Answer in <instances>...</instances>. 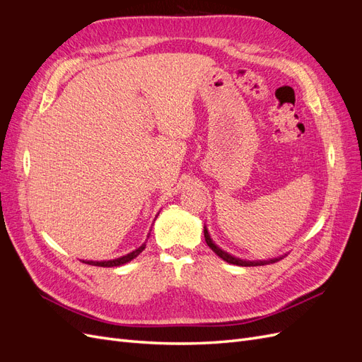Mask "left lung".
<instances>
[{"label": "left lung", "mask_w": 362, "mask_h": 362, "mask_svg": "<svg viewBox=\"0 0 362 362\" xmlns=\"http://www.w3.org/2000/svg\"><path fill=\"white\" fill-rule=\"evenodd\" d=\"M204 237H205V242H206V245L211 247V250L214 252V254H216L217 257H221L223 261L229 262V264H235V266L250 267V266H264V264H272V262H276V261L282 259L284 257L287 255V254H286V255H281V257L272 258V259H257V261L242 259V258H237V257H234V255H231V254H228L226 250H223V249L218 247V246H217V245L213 242V238H211L210 233H208V229H206V226H205V225H204Z\"/></svg>", "instance_id": "obj_1"}]
</instances>
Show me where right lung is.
Instances as JSON below:
<instances>
[{
	"mask_svg": "<svg viewBox=\"0 0 362 362\" xmlns=\"http://www.w3.org/2000/svg\"><path fill=\"white\" fill-rule=\"evenodd\" d=\"M157 217V216H156ZM149 237V234H148ZM146 247V242L139 246L137 249H134L133 252H129V254L124 255V257H119V258H115V259H104V261H87V259H81L83 262H86V264H90V266H98V267H117V266H122V264H127V262H129L131 259H134L141 250H144Z\"/></svg>",
	"mask_w": 362,
	"mask_h": 362,
	"instance_id": "add662e5",
	"label": "right lung"
}]
</instances>
